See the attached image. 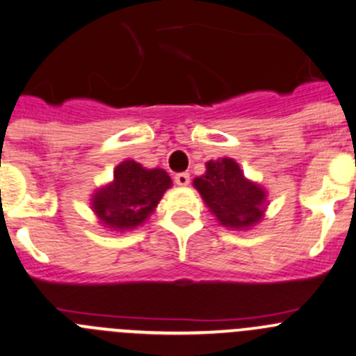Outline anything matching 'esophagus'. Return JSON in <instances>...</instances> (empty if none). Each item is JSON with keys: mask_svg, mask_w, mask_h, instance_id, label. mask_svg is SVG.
<instances>
[{"mask_svg": "<svg viewBox=\"0 0 356 356\" xmlns=\"http://www.w3.org/2000/svg\"><path fill=\"white\" fill-rule=\"evenodd\" d=\"M174 181L177 186H188L189 184V174L188 172H179V174H175Z\"/></svg>", "mask_w": 356, "mask_h": 356, "instance_id": "esophagus-1", "label": "esophagus"}]
</instances>
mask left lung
<instances>
[{
  "label": "left lung",
  "instance_id": "obj_1",
  "mask_svg": "<svg viewBox=\"0 0 356 356\" xmlns=\"http://www.w3.org/2000/svg\"><path fill=\"white\" fill-rule=\"evenodd\" d=\"M193 184L222 226L248 227L262 217L264 191L247 181L231 158L209 161L205 175L196 177Z\"/></svg>",
  "mask_w": 356,
  "mask_h": 356
}]
</instances>
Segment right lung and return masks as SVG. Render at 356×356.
I'll return each instance as SVG.
<instances>
[{
    "mask_svg": "<svg viewBox=\"0 0 356 356\" xmlns=\"http://www.w3.org/2000/svg\"><path fill=\"white\" fill-rule=\"evenodd\" d=\"M172 186L161 168L147 170L134 160L120 163L115 181L94 196V212L115 229H132L149 217L163 193Z\"/></svg>",
    "mask_w": 356,
    "mask_h": 356,
    "instance_id": "add662e5",
    "label": "right lung"
}]
</instances>
